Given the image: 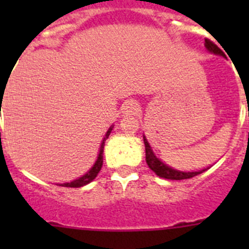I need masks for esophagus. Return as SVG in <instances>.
Here are the masks:
<instances>
[{
	"label": "esophagus",
	"instance_id": "34e87169",
	"mask_svg": "<svg viewBox=\"0 0 249 249\" xmlns=\"http://www.w3.org/2000/svg\"><path fill=\"white\" fill-rule=\"evenodd\" d=\"M121 111H122L123 116H135V114H137L140 112V103L135 100L127 101L122 106Z\"/></svg>",
	"mask_w": 249,
	"mask_h": 249
}]
</instances>
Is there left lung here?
I'll return each instance as SVG.
<instances>
[{"label":"left lung","mask_w":249,"mask_h":249,"mask_svg":"<svg viewBox=\"0 0 249 249\" xmlns=\"http://www.w3.org/2000/svg\"><path fill=\"white\" fill-rule=\"evenodd\" d=\"M206 47L207 50L212 52V53L219 54V56L224 57V52L218 47V46L215 45L214 42H212L211 39L206 38ZM143 142L144 146H146V162L148 164L149 168L153 171L157 176L162 178H167V179H188V178H192L195 176L201 175L202 172H204L206 169H202V171H198V172H182V171H176V169L171 168V167L166 166L163 162H160L155 155H153V152H152L151 147H149L148 142H147L146 137H143Z\"/></svg>","instance_id":"left-lung-1"}]
</instances>
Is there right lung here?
I'll use <instances>...</instances> for the list:
<instances>
[{
	"mask_svg": "<svg viewBox=\"0 0 249 249\" xmlns=\"http://www.w3.org/2000/svg\"><path fill=\"white\" fill-rule=\"evenodd\" d=\"M111 131H112V128H109L108 131H107V133H106L105 138H103L102 144H101L100 155H98L97 160H96V163L93 164V167H92V168L89 169V172L86 173L85 176H82V177L78 178V179H76V181L70 182V183L59 184V186L73 187V188H77V187H82V186H86V184H89V182H92L94 179V178L97 177L98 172H100V171H101V168H102V164H103V147H105V141L107 140V138H108V136H109V133H111Z\"/></svg>",
	"mask_w": 249,
	"mask_h": 249,
	"instance_id": "add662e5",
	"label": "right lung"
}]
</instances>
